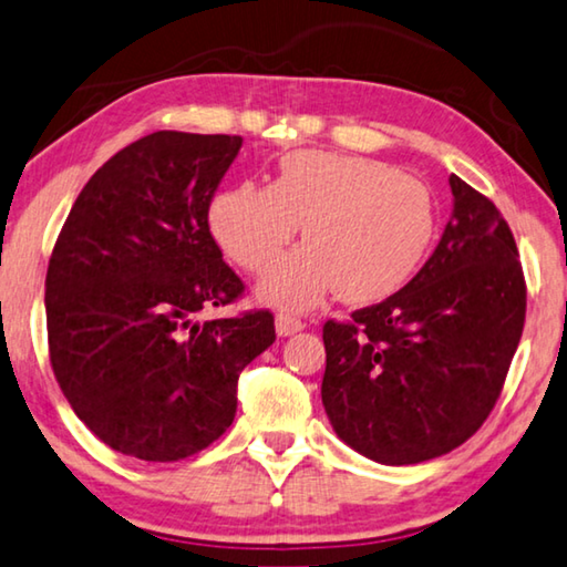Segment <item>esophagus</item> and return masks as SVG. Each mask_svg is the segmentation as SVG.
Here are the masks:
<instances>
[{
	"label": "esophagus",
	"instance_id": "1",
	"mask_svg": "<svg viewBox=\"0 0 567 567\" xmlns=\"http://www.w3.org/2000/svg\"><path fill=\"white\" fill-rule=\"evenodd\" d=\"M306 323L301 319H293L289 313H278L276 317V333L278 337H293V333L303 331Z\"/></svg>",
	"mask_w": 567,
	"mask_h": 567
}]
</instances>
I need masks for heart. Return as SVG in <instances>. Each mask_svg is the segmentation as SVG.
Returning <instances> with one entry per match:
<instances>
[{
    "instance_id": "b5f03b06",
    "label": "heart",
    "mask_w": 567,
    "mask_h": 567,
    "mask_svg": "<svg viewBox=\"0 0 567 567\" xmlns=\"http://www.w3.org/2000/svg\"><path fill=\"white\" fill-rule=\"evenodd\" d=\"M301 223L309 244L276 261L258 286L291 311L313 309L331 289L347 301L396 291L437 230L430 188L364 155L291 153L274 185L238 183L210 203L213 236L248 271H264Z\"/></svg>"
}]
</instances>
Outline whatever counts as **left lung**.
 <instances>
[{"label":"left lung","instance_id":"left-lung-1","mask_svg":"<svg viewBox=\"0 0 567 567\" xmlns=\"http://www.w3.org/2000/svg\"><path fill=\"white\" fill-rule=\"evenodd\" d=\"M450 188L452 216L420 274L349 323L323 327V410L339 440L379 465H416L467 442L523 337L513 230L457 175Z\"/></svg>","mask_w":567,"mask_h":567}]
</instances>
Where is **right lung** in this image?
<instances>
[{
    "label": "right lung",
    "instance_id": "1",
    "mask_svg": "<svg viewBox=\"0 0 567 567\" xmlns=\"http://www.w3.org/2000/svg\"><path fill=\"white\" fill-rule=\"evenodd\" d=\"M240 135L161 130L115 153L54 244L44 311L62 394L107 447L145 462L206 450L236 416L238 377L274 344L268 311L198 321L244 284L208 228Z\"/></svg>",
    "mask_w": 567,
    "mask_h": 567
}]
</instances>
